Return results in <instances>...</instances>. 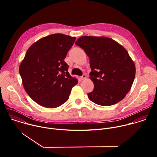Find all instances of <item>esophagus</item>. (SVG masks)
I'll return each mask as SVG.
<instances>
[{
  "instance_id": "esophagus-1",
  "label": "esophagus",
  "mask_w": 157,
  "mask_h": 157,
  "mask_svg": "<svg viewBox=\"0 0 157 157\" xmlns=\"http://www.w3.org/2000/svg\"><path fill=\"white\" fill-rule=\"evenodd\" d=\"M86 78H87V77H86V75H83L81 77V79H82V80H85V79H86Z\"/></svg>"
}]
</instances>
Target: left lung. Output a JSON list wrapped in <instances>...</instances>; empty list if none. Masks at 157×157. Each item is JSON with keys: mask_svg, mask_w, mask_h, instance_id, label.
Returning a JSON list of instances; mask_svg holds the SVG:
<instances>
[{"mask_svg": "<svg viewBox=\"0 0 157 157\" xmlns=\"http://www.w3.org/2000/svg\"><path fill=\"white\" fill-rule=\"evenodd\" d=\"M76 44L89 58V73L94 87L89 99L109 106L122 101L128 93L136 76V66L127 51L114 40L104 36H83Z\"/></svg>", "mask_w": 157, "mask_h": 157, "instance_id": "8db88e82", "label": "left lung"}]
</instances>
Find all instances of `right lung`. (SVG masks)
<instances>
[{
  "mask_svg": "<svg viewBox=\"0 0 157 157\" xmlns=\"http://www.w3.org/2000/svg\"><path fill=\"white\" fill-rule=\"evenodd\" d=\"M76 37L56 33L43 37L28 49L19 67L28 95L47 108L61 105L69 99L78 79L69 74L64 61Z\"/></svg>",
  "mask_w": 157,
  "mask_h": 157,
  "instance_id": "add662e5",
  "label": "right lung"
}]
</instances>
